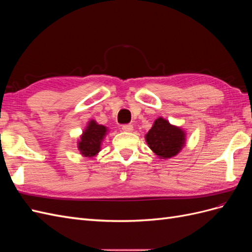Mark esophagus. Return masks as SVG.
Returning <instances> with one entry per match:
<instances>
[{"label":"esophagus","instance_id":"esophagus-1","mask_svg":"<svg viewBox=\"0 0 252 252\" xmlns=\"http://www.w3.org/2000/svg\"><path fill=\"white\" fill-rule=\"evenodd\" d=\"M122 129H123V131L126 132H131L133 130V126L130 124H127V125H123L122 126Z\"/></svg>","mask_w":252,"mask_h":252}]
</instances>
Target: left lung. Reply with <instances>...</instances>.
<instances>
[{"label":"left lung","instance_id":"8db88e82","mask_svg":"<svg viewBox=\"0 0 252 252\" xmlns=\"http://www.w3.org/2000/svg\"><path fill=\"white\" fill-rule=\"evenodd\" d=\"M148 147L158 158H171L180 154L186 144V132L164 118H158L145 135Z\"/></svg>","mask_w":252,"mask_h":252}]
</instances>
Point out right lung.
Returning <instances> with one entry per match:
<instances>
[{"label":"right lung","instance_id":"obj_1","mask_svg":"<svg viewBox=\"0 0 252 252\" xmlns=\"http://www.w3.org/2000/svg\"><path fill=\"white\" fill-rule=\"evenodd\" d=\"M108 128L90 120L78 141V149L84 158H94L101 151V145Z\"/></svg>","mask_w":252,"mask_h":252}]
</instances>
